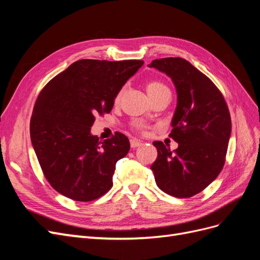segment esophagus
Wrapping results in <instances>:
<instances>
[{
	"instance_id": "obj_1",
	"label": "esophagus",
	"mask_w": 260,
	"mask_h": 260,
	"mask_svg": "<svg viewBox=\"0 0 260 260\" xmlns=\"http://www.w3.org/2000/svg\"><path fill=\"white\" fill-rule=\"evenodd\" d=\"M130 145H131V147H138V146H140V145H142V141H140V140H137V139H131L130 140Z\"/></svg>"
}]
</instances>
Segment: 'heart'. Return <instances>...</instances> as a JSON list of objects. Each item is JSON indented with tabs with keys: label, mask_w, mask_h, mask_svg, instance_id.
Here are the masks:
<instances>
[{
	"label": "heart",
	"mask_w": 260,
	"mask_h": 260,
	"mask_svg": "<svg viewBox=\"0 0 260 260\" xmlns=\"http://www.w3.org/2000/svg\"><path fill=\"white\" fill-rule=\"evenodd\" d=\"M146 91H147V93H148L149 98H153V96L157 95V94L160 93V92L169 91V89L167 88L166 84L162 83V82L159 81V80H148V81L146 82ZM121 95H122V90H120L119 92H118V93L116 94L115 101H116V102L119 101L120 98H121ZM133 128H135V130H137L138 132H141V133L145 132V130H146L145 125L142 124V123H140V122H136L135 124H133Z\"/></svg>",
	"instance_id": "b5f03b06"
}]
</instances>
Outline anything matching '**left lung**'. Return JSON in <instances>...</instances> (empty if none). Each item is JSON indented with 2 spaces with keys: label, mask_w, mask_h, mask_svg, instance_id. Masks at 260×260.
<instances>
[{
  "label": "left lung",
  "mask_w": 260,
  "mask_h": 260,
  "mask_svg": "<svg viewBox=\"0 0 260 260\" xmlns=\"http://www.w3.org/2000/svg\"><path fill=\"white\" fill-rule=\"evenodd\" d=\"M149 67L168 75L176 85L178 103L169 137L179 144L171 151L155 141L157 158L151 169L161 191L192 198L223 168L231 136L229 108L216 84L184 58L155 59Z\"/></svg>",
  "instance_id": "left-lung-1"
}]
</instances>
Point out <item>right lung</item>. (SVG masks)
<instances>
[{"mask_svg":"<svg viewBox=\"0 0 260 260\" xmlns=\"http://www.w3.org/2000/svg\"><path fill=\"white\" fill-rule=\"evenodd\" d=\"M143 60L80 59L45 84L36 101L30 138L45 179L61 195L91 202L113 186L116 162L130 149L116 132L99 141L95 116L111 113L116 94Z\"/></svg>","mask_w":260,"mask_h":260,"instance_id":"add662e5","label":"right lung"}]
</instances>
